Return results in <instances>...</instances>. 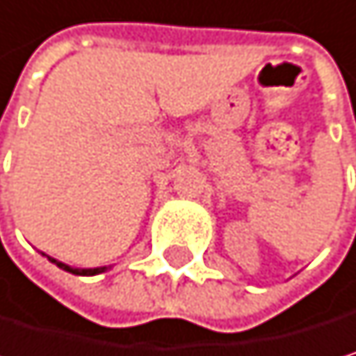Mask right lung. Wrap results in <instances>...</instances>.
<instances>
[{
    "label": "right lung",
    "instance_id": "right-lung-1",
    "mask_svg": "<svg viewBox=\"0 0 356 356\" xmlns=\"http://www.w3.org/2000/svg\"><path fill=\"white\" fill-rule=\"evenodd\" d=\"M42 256H47V254H42ZM51 263H55L59 269H63V271H67V273H74V275H98V273H104V271H108L111 267H93V269H79V267H70V265H65V263H61V261H57V258H53V256H47Z\"/></svg>",
    "mask_w": 356,
    "mask_h": 356
}]
</instances>
